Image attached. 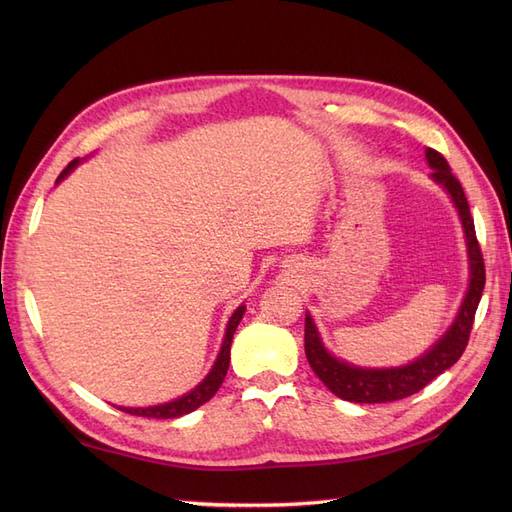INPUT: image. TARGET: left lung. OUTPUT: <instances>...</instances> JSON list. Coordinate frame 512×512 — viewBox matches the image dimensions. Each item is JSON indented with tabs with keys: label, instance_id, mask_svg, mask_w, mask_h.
Returning <instances> with one entry per match:
<instances>
[{
	"label": "left lung",
	"instance_id": "8db88e82",
	"mask_svg": "<svg viewBox=\"0 0 512 512\" xmlns=\"http://www.w3.org/2000/svg\"><path fill=\"white\" fill-rule=\"evenodd\" d=\"M427 162L433 168L431 177L436 179L446 192L453 196V203L461 215L463 230H466L468 241V256H470V288L463 305L457 314V320L453 327L446 331V335L438 344H433L421 359H416L410 365L395 367V369H363L352 367L342 361H337L324 350L316 324L312 322V316L305 314V356L307 363L312 365L314 374L324 382V386L337 397L346 401H354V404H386V401H397L418 393L433 380L438 378L442 371L453 367L459 356L468 346L470 331L474 324L476 307L483 297L485 288V260L483 252H480V243L476 239L474 220L470 213L468 198L463 194V188L459 179L451 173L446 158L436 149H427Z\"/></svg>",
	"mask_w": 512,
	"mask_h": 512
}]
</instances>
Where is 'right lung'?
Instances as JSON below:
<instances>
[{"mask_svg":"<svg viewBox=\"0 0 512 512\" xmlns=\"http://www.w3.org/2000/svg\"><path fill=\"white\" fill-rule=\"evenodd\" d=\"M79 164V160H72L64 170H61V175L57 177V181L64 179L70 170ZM243 312L245 307H237V312L232 314V318L228 320V327H226V337H224V344H222V350H220V356L218 361H215L213 369L209 371V376L200 382L196 389L188 395H183L175 401H168V404H162V406H151V408H119L123 412L128 414H134V416H147V418H177V416H183V414H190L192 410H196L198 406H203L205 401H209L215 393H218L220 384L224 382V376L228 371V363H230V344H232V335H235L239 322L243 318Z\"/></svg>","mask_w":512,"mask_h":512,"instance_id":"1","label":"right lung"}]
</instances>
